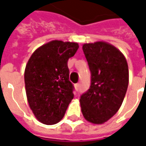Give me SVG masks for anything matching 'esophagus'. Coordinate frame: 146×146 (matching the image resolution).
Instances as JSON below:
<instances>
[{
  "instance_id": "34e87169",
  "label": "esophagus",
  "mask_w": 146,
  "mask_h": 146,
  "mask_svg": "<svg viewBox=\"0 0 146 146\" xmlns=\"http://www.w3.org/2000/svg\"><path fill=\"white\" fill-rule=\"evenodd\" d=\"M74 87H75V90H76V91H78L80 88V84H76Z\"/></svg>"
}]
</instances>
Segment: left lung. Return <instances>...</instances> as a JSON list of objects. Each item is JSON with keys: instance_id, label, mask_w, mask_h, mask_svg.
Here are the masks:
<instances>
[{"instance_id": "left-lung-1", "label": "left lung", "mask_w": 146, "mask_h": 146, "mask_svg": "<svg viewBox=\"0 0 146 146\" xmlns=\"http://www.w3.org/2000/svg\"><path fill=\"white\" fill-rule=\"evenodd\" d=\"M92 74L91 87L80 99L84 119L102 124L119 110L128 87L129 71L125 56L106 41L83 44Z\"/></svg>"}]
</instances>
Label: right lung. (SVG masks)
<instances>
[{"mask_svg":"<svg viewBox=\"0 0 146 146\" xmlns=\"http://www.w3.org/2000/svg\"><path fill=\"white\" fill-rule=\"evenodd\" d=\"M78 48L76 42L51 40L36 48L27 62L24 72L27 101L44 124L59 122L73 98L67 62Z\"/></svg>","mask_w":146,"mask_h":146,"instance_id":"1","label":"right lung"}]
</instances>
